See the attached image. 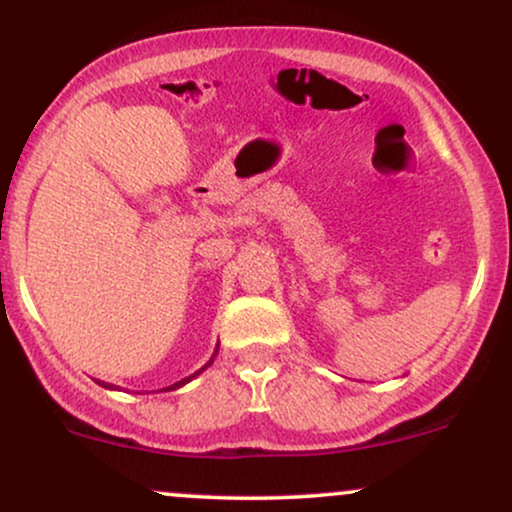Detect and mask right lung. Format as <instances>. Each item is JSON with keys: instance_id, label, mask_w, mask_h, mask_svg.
I'll list each match as a JSON object with an SVG mask.
<instances>
[{"instance_id": "obj_1", "label": "right lung", "mask_w": 512, "mask_h": 512, "mask_svg": "<svg viewBox=\"0 0 512 512\" xmlns=\"http://www.w3.org/2000/svg\"><path fill=\"white\" fill-rule=\"evenodd\" d=\"M216 351H219V349H216ZM214 356H216V354H214ZM211 361H214V358H211ZM211 361H209V363H211ZM209 363H207V366H209ZM207 366H204V368H207ZM204 368H202V370H204ZM202 370H197V373H195V375H199V373H202ZM195 375H190V378H195ZM190 378H185V380H180V383H175V385H170V387H166V390H175V387H180V385H185V383H187V380H190Z\"/></svg>"}]
</instances>
